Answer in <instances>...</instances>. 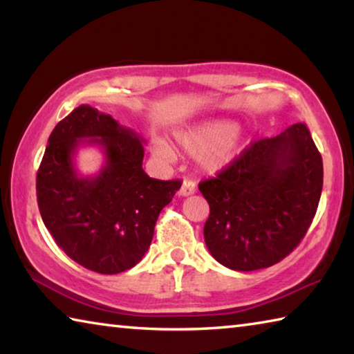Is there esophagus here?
Returning <instances> with one entry per match:
<instances>
[{"label":"esophagus","instance_id":"obj_1","mask_svg":"<svg viewBox=\"0 0 354 354\" xmlns=\"http://www.w3.org/2000/svg\"><path fill=\"white\" fill-rule=\"evenodd\" d=\"M195 192H196V183L192 181V179H185L181 185V189H179V196L194 195Z\"/></svg>","mask_w":354,"mask_h":354}]
</instances>
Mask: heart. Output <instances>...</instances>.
<instances>
[{
  "label": "heart",
  "instance_id": "heart-1",
  "mask_svg": "<svg viewBox=\"0 0 354 354\" xmlns=\"http://www.w3.org/2000/svg\"><path fill=\"white\" fill-rule=\"evenodd\" d=\"M178 143L185 153L201 158V164L207 171H221L241 154L245 139L237 124L231 120H214L190 128L178 136ZM156 158L173 159L171 148L164 142L154 143Z\"/></svg>",
  "mask_w": 354,
  "mask_h": 354
}]
</instances>
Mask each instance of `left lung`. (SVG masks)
I'll list each match as a JSON object with an SVG mask.
<instances>
[{"instance_id":"1","label":"left lung","mask_w":354,"mask_h":354,"mask_svg":"<svg viewBox=\"0 0 354 354\" xmlns=\"http://www.w3.org/2000/svg\"><path fill=\"white\" fill-rule=\"evenodd\" d=\"M209 203L205 242L231 270L272 267L297 248L319 206L322 156L304 123L257 140L217 178L200 183Z\"/></svg>"}]
</instances>
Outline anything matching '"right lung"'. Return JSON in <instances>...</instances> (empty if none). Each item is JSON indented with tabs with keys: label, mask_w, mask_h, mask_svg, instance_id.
<instances>
[{
	"label": "right lung",
	"mask_w": 354,
	"mask_h": 354,
	"mask_svg": "<svg viewBox=\"0 0 354 354\" xmlns=\"http://www.w3.org/2000/svg\"><path fill=\"white\" fill-rule=\"evenodd\" d=\"M143 140L109 113L88 104L56 124L37 171L41 220L59 248L88 270L115 274L139 263L153 241L154 225L181 181L149 178L142 169ZM98 146L105 164L82 177L74 156Z\"/></svg>",
	"instance_id": "obj_1"
}]
</instances>
